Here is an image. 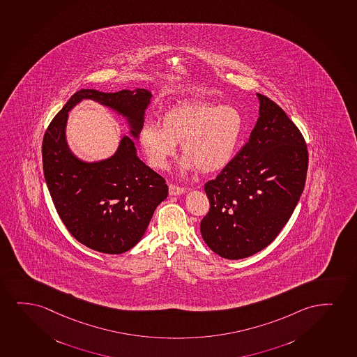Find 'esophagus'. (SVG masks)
Returning <instances> with one entry per match:
<instances>
[{
	"label": "esophagus",
	"instance_id": "esophagus-1",
	"mask_svg": "<svg viewBox=\"0 0 357 357\" xmlns=\"http://www.w3.org/2000/svg\"><path fill=\"white\" fill-rule=\"evenodd\" d=\"M168 191H169V195H171V196H178V195L184 194V192H185V189H184V188H181V186L169 184V185H168Z\"/></svg>",
	"mask_w": 357,
	"mask_h": 357
}]
</instances>
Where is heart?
<instances>
[{
    "label": "heart",
    "mask_w": 357,
    "mask_h": 357,
    "mask_svg": "<svg viewBox=\"0 0 357 357\" xmlns=\"http://www.w3.org/2000/svg\"><path fill=\"white\" fill-rule=\"evenodd\" d=\"M245 121L231 105L206 100L179 102L161 116V126L145 125L139 130V145L150 166L167 169L181 143L183 173L199 168L214 173L231 162L241 140Z\"/></svg>",
    "instance_id": "1"
}]
</instances>
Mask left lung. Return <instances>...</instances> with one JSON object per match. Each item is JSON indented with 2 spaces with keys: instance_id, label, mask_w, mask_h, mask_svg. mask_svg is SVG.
<instances>
[{
  "instance_id": "obj_1",
  "label": "left lung",
  "mask_w": 357,
  "mask_h": 357,
  "mask_svg": "<svg viewBox=\"0 0 357 357\" xmlns=\"http://www.w3.org/2000/svg\"><path fill=\"white\" fill-rule=\"evenodd\" d=\"M259 117L250 139L220 174L206 183L209 212L199 229L225 259H243L276 238L305 185L307 149L276 102L257 93Z\"/></svg>"
}]
</instances>
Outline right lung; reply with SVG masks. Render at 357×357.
I'll return each mask as SVG.
<instances>
[{
  "label": "right lung",
  "mask_w": 357,
  "mask_h": 357,
  "mask_svg": "<svg viewBox=\"0 0 357 357\" xmlns=\"http://www.w3.org/2000/svg\"><path fill=\"white\" fill-rule=\"evenodd\" d=\"M151 99L153 93L144 89H79L45 133L43 173L53 204L70 234L91 250L121 255L133 248L167 199L166 181L138 158L135 145ZM84 100L110 108L129 125L130 137L121 139L114 155L94 163L77 158L66 140L68 112Z\"/></svg>",
  "instance_id": "right-lung-1"
}]
</instances>
